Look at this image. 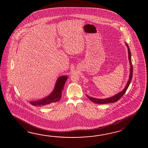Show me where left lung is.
Instances as JSON below:
<instances>
[{
	"label": "left lung",
	"instance_id": "8db88e82",
	"mask_svg": "<svg viewBox=\"0 0 148 148\" xmlns=\"http://www.w3.org/2000/svg\"><path fill=\"white\" fill-rule=\"evenodd\" d=\"M126 45L128 49V53H129V59L130 64V76H129V81L127 82L126 85L125 87L123 89L122 91L120 92L119 93L117 94L116 95H114V96H112L111 97L107 98L105 99H97V98H95L91 97L89 96L88 95H86L87 97L92 102H94V103L96 104H108V103H115L117 101H119L121 98L123 96L124 94L125 93L126 91L127 90V88L129 87V85L131 83V81L132 80V75H133V66H132V61H131V54L130 52V50L129 48V45L127 43H126Z\"/></svg>",
	"mask_w": 148,
	"mask_h": 148
}]
</instances>
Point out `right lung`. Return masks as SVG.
Returning <instances> with one entry per match:
<instances>
[{"instance_id":"1","label":"right lung","mask_w":148,"mask_h":148,"mask_svg":"<svg viewBox=\"0 0 148 148\" xmlns=\"http://www.w3.org/2000/svg\"><path fill=\"white\" fill-rule=\"evenodd\" d=\"M67 78L66 75L60 76L57 80L53 90L48 96L40 101H31L29 103L35 106H44L59 101L61 98L62 92Z\"/></svg>"}]
</instances>
